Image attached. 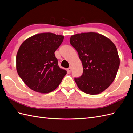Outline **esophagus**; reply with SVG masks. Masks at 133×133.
Masks as SVG:
<instances>
[{"label":"esophagus","instance_id":"obj_1","mask_svg":"<svg viewBox=\"0 0 133 133\" xmlns=\"http://www.w3.org/2000/svg\"><path fill=\"white\" fill-rule=\"evenodd\" d=\"M68 71L69 72H71V66H70V67L68 68Z\"/></svg>","mask_w":133,"mask_h":133}]
</instances>
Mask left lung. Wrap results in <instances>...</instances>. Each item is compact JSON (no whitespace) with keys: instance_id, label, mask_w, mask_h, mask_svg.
<instances>
[{"instance_id":"1","label":"left lung","mask_w":133,"mask_h":133,"mask_svg":"<svg viewBox=\"0 0 133 133\" xmlns=\"http://www.w3.org/2000/svg\"><path fill=\"white\" fill-rule=\"evenodd\" d=\"M70 43L77 51L83 73L74 80L87 94H98L113 82L120 65L117 49L109 39L90 32L70 37Z\"/></svg>"}]
</instances>
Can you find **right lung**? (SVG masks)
Here are the masks:
<instances>
[{"label": "right lung", "mask_w": 133, "mask_h": 133, "mask_svg": "<svg viewBox=\"0 0 133 133\" xmlns=\"http://www.w3.org/2000/svg\"><path fill=\"white\" fill-rule=\"evenodd\" d=\"M63 35L51 33L38 34L27 39L17 54V70L31 89L41 93L55 90L66 71L60 68L54 52L61 45Z\"/></svg>", "instance_id": "add662e5"}]
</instances>
